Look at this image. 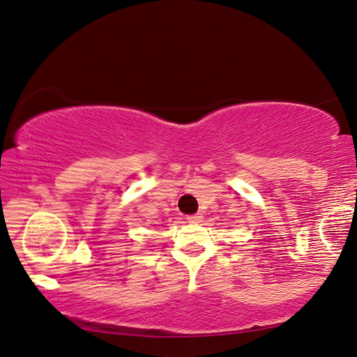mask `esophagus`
I'll use <instances>...</instances> for the list:
<instances>
[{
    "label": "esophagus",
    "instance_id": "esophagus-1",
    "mask_svg": "<svg viewBox=\"0 0 357 357\" xmlns=\"http://www.w3.org/2000/svg\"><path fill=\"white\" fill-rule=\"evenodd\" d=\"M202 219H203V215H202V214H192V215H187V220H189L190 223H198V222H202Z\"/></svg>",
    "mask_w": 357,
    "mask_h": 357
}]
</instances>
